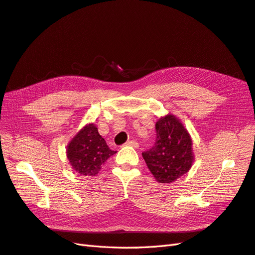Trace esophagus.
<instances>
[{"mask_svg": "<svg viewBox=\"0 0 255 255\" xmlns=\"http://www.w3.org/2000/svg\"><path fill=\"white\" fill-rule=\"evenodd\" d=\"M126 144H127V145H129V146H132V147H138V146H139L138 142L134 141V140H130V141H128V142L126 143Z\"/></svg>", "mask_w": 255, "mask_h": 255, "instance_id": "obj_1", "label": "esophagus"}]
</instances>
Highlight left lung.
<instances>
[{
	"label": "left lung",
	"instance_id": "left-lung-1",
	"mask_svg": "<svg viewBox=\"0 0 255 255\" xmlns=\"http://www.w3.org/2000/svg\"><path fill=\"white\" fill-rule=\"evenodd\" d=\"M154 145L143 152V159L159 183H171L185 174L194 161L192 140L187 130L171 114L155 125Z\"/></svg>",
	"mask_w": 255,
	"mask_h": 255
}]
</instances>
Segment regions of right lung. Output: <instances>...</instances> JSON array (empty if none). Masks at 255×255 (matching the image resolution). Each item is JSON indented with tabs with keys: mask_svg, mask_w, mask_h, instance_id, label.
Returning <instances> with one entry per match:
<instances>
[{
	"mask_svg": "<svg viewBox=\"0 0 255 255\" xmlns=\"http://www.w3.org/2000/svg\"><path fill=\"white\" fill-rule=\"evenodd\" d=\"M116 152L110 149L95 124L85 126L69 143L67 156L72 168L82 175H96Z\"/></svg>",
	"mask_w": 255,
	"mask_h": 255,
	"instance_id": "1",
	"label": "right lung"
}]
</instances>
